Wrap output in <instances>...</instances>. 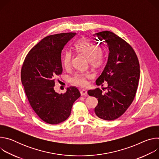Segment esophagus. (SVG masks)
Segmentation results:
<instances>
[{
  "label": "esophagus",
  "instance_id": "obj_1",
  "mask_svg": "<svg viewBox=\"0 0 159 159\" xmlns=\"http://www.w3.org/2000/svg\"><path fill=\"white\" fill-rule=\"evenodd\" d=\"M80 93L81 96H86L87 94V91L86 90H85V89L80 90Z\"/></svg>",
  "mask_w": 159,
  "mask_h": 159
}]
</instances>
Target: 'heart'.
<instances>
[{
	"instance_id": "1",
	"label": "heart",
	"mask_w": 159,
	"mask_h": 159,
	"mask_svg": "<svg viewBox=\"0 0 159 159\" xmlns=\"http://www.w3.org/2000/svg\"><path fill=\"white\" fill-rule=\"evenodd\" d=\"M75 48L78 53L88 59L89 64L93 67H99L104 61L105 54L104 52L100 49L98 44L87 38H82L79 39L75 44ZM72 60V53L70 52H65L62 58V63L65 69H69L70 67ZM90 77V75L89 74H76L71 79V82L76 86L85 87L87 85V79Z\"/></svg>"
}]
</instances>
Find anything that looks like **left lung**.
<instances>
[{"mask_svg":"<svg viewBox=\"0 0 159 159\" xmlns=\"http://www.w3.org/2000/svg\"><path fill=\"white\" fill-rule=\"evenodd\" d=\"M94 36L104 40L109 51L104 69L96 81L97 85L102 86L106 82L107 91L102 94L97 88L87 93L98 99L94 109L96 116L111 121L120 117L134 98L140 79L139 61L130 45L115 33L105 31Z\"/></svg>","mask_w":159,"mask_h":159,"instance_id":"left-lung-1","label":"left lung"}]
</instances>
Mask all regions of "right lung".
Returning <instances> with one entry per match:
<instances>
[{
	"mask_svg": "<svg viewBox=\"0 0 159 159\" xmlns=\"http://www.w3.org/2000/svg\"><path fill=\"white\" fill-rule=\"evenodd\" d=\"M75 33L50 35L42 39L28 53L21 69V82L29 102L44 122L56 125L69 117L74 102L80 96L77 87L64 94L54 90L55 79L63 69L61 51Z\"/></svg>",
	"mask_w": 159,
	"mask_h": 159,
	"instance_id": "obj_1",
	"label": "right lung"
}]
</instances>
